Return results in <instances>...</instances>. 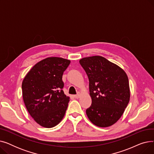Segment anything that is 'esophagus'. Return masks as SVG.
<instances>
[{
	"label": "esophagus",
	"mask_w": 154,
	"mask_h": 154,
	"mask_svg": "<svg viewBox=\"0 0 154 154\" xmlns=\"http://www.w3.org/2000/svg\"><path fill=\"white\" fill-rule=\"evenodd\" d=\"M80 96V92H78L77 95H74V97H75V99L79 98Z\"/></svg>",
	"instance_id": "esophagus-1"
}]
</instances>
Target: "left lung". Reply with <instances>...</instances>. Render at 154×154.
I'll use <instances>...</instances> for the list:
<instances>
[{"instance_id": "obj_1", "label": "left lung", "mask_w": 154, "mask_h": 154, "mask_svg": "<svg viewBox=\"0 0 154 154\" xmlns=\"http://www.w3.org/2000/svg\"><path fill=\"white\" fill-rule=\"evenodd\" d=\"M79 62L89 80L92 104L86 110L88 118L98 127L112 125L122 116L130 100L126 73L101 56L85 57Z\"/></svg>"}]
</instances>
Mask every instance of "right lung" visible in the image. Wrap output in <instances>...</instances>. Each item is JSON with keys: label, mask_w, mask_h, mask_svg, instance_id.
Listing matches in <instances>:
<instances>
[{"label": "right lung", "mask_w": 154, "mask_h": 154, "mask_svg": "<svg viewBox=\"0 0 154 154\" xmlns=\"http://www.w3.org/2000/svg\"><path fill=\"white\" fill-rule=\"evenodd\" d=\"M70 63L60 57L46 58L37 63L23 80L24 103L40 125L53 127L66 114L70 98L62 90V75Z\"/></svg>", "instance_id": "1"}]
</instances>
